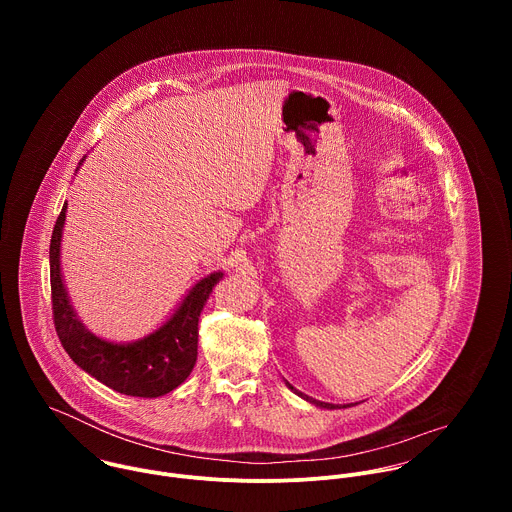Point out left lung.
<instances>
[{
    "label": "left lung",
    "instance_id": "8db88e82",
    "mask_svg": "<svg viewBox=\"0 0 512 512\" xmlns=\"http://www.w3.org/2000/svg\"><path fill=\"white\" fill-rule=\"evenodd\" d=\"M291 391H294V393H298L302 399H306V401H310V403H314L316 407H322V409H336V405H332V403H324V401H316V399H312V397H308V395H304V393H300L298 389H294V387H291L289 383H285Z\"/></svg>",
    "mask_w": 512,
    "mask_h": 512
}]
</instances>
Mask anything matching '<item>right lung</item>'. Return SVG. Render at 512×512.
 I'll return each mask as SVG.
<instances>
[{"label": "right lung", "mask_w": 512, "mask_h": 512, "mask_svg": "<svg viewBox=\"0 0 512 512\" xmlns=\"http://www.w3.org/2000/svg\"><path fill=\"white\" fill-rule=\"evenodd\" d=\"M64 218L66 202L56 218L50 239L52 314L60 344L85 373L117 393L152 399L174 391L194 369L198 354V318L212 287L223 279V271L202 277L188 291L170 320L156 332L127 344L109 342L89 332L70 306L60 273Z\"/></svg>", "instance_id": "add662e5"}]
</instances>
